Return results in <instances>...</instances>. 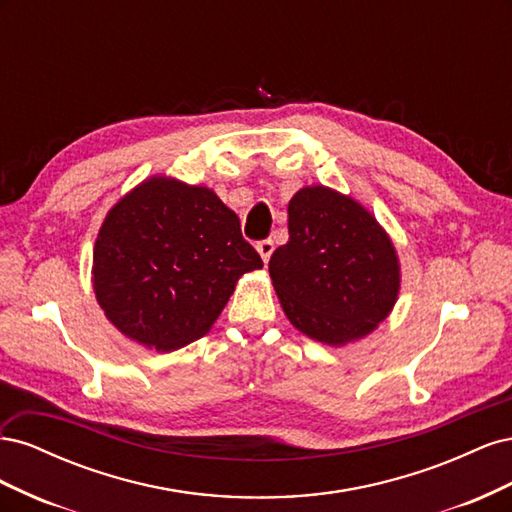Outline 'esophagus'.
Wrapping results in <instances>:
<instances>
[{
  "instance_id": "1",
  "label": "esophagus",
  "mask_w": 512,
  "mask_h": 512,
  "mask_svg": "<svg viewBox=\"0 0 512 512\" xmlns=\"http://www.w3.org/2000/svg\"><path fill=\"white\" fill-rule=\"evenodd\" d=\"M256 250H258V254H260L262 262H265V265H267L269 258H271V254H273V250H275V243H273L271 239H262V241H258Z\"/></svg>"
}]
</instances>
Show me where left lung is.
<instances>
[{
	"instance_id": "8db88e82",
	"label": "left lung",
	"mask_w": 512,
	"mask_h": 512,
	"mask_svg": "<svg viewBox=\"0 0 512 512\" xmlns=\"http://www.w3.org/2000/svg\"><path fill=\"white\" fill-rule=\"evenodd\" d=\"M288 235L269 273L301 333L344 346L389 316L399 294V260L363 205L324 185L303 188L288 203Z\"/></svg>"
}]
</instances>
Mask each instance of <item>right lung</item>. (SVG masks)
<instances>
[{
    "label": "right lung",
    "mask_w": 512,
    "mask_h": 512,
    "mask_svg": "<svg viewBox=\"0 0 512 512\" xmlns=\"http://www.w3.org/2000/svg\"><path fill=\"white\" fill-rule=\"evenodd\" d=\"M262 267L213 190L151 177L108 211L94 247V292L106 318L158 352L203 337L239 277Z\"/></svg>",
    "instance_id": "right-lung-1"
}]
</instances>
